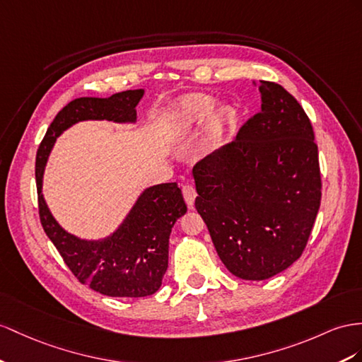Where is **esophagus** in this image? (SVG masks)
Masks as SVG:
<instances>
[{
    "instance_id": "obj_1",
    "label": "esophagus",
    "mask_w": 362,
    "mask_h": 362,
    "mask_svg": "<svg viewBox=\"0 0 362 362\" xmlns=\"http://www.w3.org/2000/svg\"><path fill=\"white\" fill-rule=\"evenodd\" d=\"M182 192H183V199L185 202H187L188 206H192L194 205V200H196L197 197V192H196V188L192 187V185H183L182 187Z\"/></svg>"
}]
</instances>
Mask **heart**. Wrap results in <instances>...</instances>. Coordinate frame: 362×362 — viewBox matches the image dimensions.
<instances>
[{"label":"heart","instance_id":"1","mask_svg":"<svg viewBox=\"0 0 362 362\" xmlns=\"http://www.w3.org/2000/svg\"><path fill=\"white\" fill-rule=\"evenodd\" d=\"M214 107V100L205 95H192L182 99L174 111V119L182 128L188 129L205 122L209 117L214 127L223 125L229 119V110L226 107Z\"/></svg>","mask_w":362,"mask_h":362}]
</instances>
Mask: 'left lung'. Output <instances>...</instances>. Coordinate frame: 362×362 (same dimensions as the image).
<instances>
[{"instance_id":"obj_1","label":"left lung","mask_w":362,"mask_h":362,"mask_svg":"<svg viewBox=\"0 0 362 362\" xmlns=\"http://www.w3.org/2000/svg\"><path fill=\"white\" fill-rule=\"evenodd\" d=\"M260 90L262 110L234 142L192 170L196 209L226 269L262 281L301 257L321 203L318 146L308 115L275 82Z\"/></svg>"}]
</instances>
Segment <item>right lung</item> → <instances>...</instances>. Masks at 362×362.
Instances as JSON below:
<instances>
[{
	"label": "right lung",
	"mask_w": 362,
	"mask_h": 362,
	"mask_svg": "<svg viewBox=\"0 0 362 362\" xmlns=\"http://www.w3.org/2000/svg\"><path fill=\"white\" fill-rule=\"evenodd\" d=\"M144 88L115 93L110 98H78L53 119L36 154V188L40 218L45 234L82 284L107 296L141 298L153 295L168 269L170 234L177 218L187 214V203L177 183H160L139 194L113 233L100 238H81L54 218L44 199L45 165L57 139L84 120L136 124V107Z\"/></svg>",
	"instance_id": "obj_1"
}]
</instances>
